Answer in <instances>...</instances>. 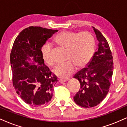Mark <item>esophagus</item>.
<instances>
[{
  "instance_id": "esophagus-1",
  "label": "esophagus",
  "mask_w": 127,
  "mask_h": 127,
  "mask_svg": "<svg viewBox=\"0 0 127 127\" xmlns=\"http://www.w3.org/2000/svg\"><path fill=\"white\" fill-rule=\"evenodd\" d=\"M67 80L66 79H59V82L61 83V84H63V83L66 82Z\"/></svg>"
}]
</instances>
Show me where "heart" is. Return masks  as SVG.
<instances>
[{
  "label": "heart",
  "instance_id": "obj_1",
  "mask_svg": "<svg viewBox=\"0 0 127 127\" xmlns=\"http://www.w3.org/2000/svg\"><path fill=\"white\" fill-rule=\"evenodd\" d=\"M54 42L58 45L66 48V60L65 63L59 64L54 69L56 76L67 79L73 73L75 66L82 68L90 62L95 51L94 36L88 31L76 32L62 31L55 37ZM51 46L45 45L42 48V56L44 62L49 66L54 65L51 56Z\"/></svg>",
  "mask_w": 127,
  "mask_h": 127
}]
</instances>
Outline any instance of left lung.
I'll list each match as a JSON object with an SVG mask.
<instances>
[{
  "label": "left lung",
  "mask_w": 127,
  "mask_h": 127,
  "mask_svg": "<svg viewBox=\"0 0 127 127\" xmlns=\"http://www.w3.org/2000/svg\"><path fill=\"white\" fill-rule=\"evenodd\" d=\"M92 28L99 42L98 50L87 67L73 76L81 85L73 99L76 104L84 108L95 107L105 98L111 84L113 73V58L108 43L100 31Z\"/></svg>",
  "instance_id": "obj_1"
}]
</instances>
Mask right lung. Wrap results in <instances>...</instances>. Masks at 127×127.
<instances>
[{
    "label": "right lung",
    "mask_w": 127,
    "mask_h": 127,
    "mask_svg": "<svg viewBox=\"0 0 127 127\" xmlns=\"http://www.w3.org/2000/svg\"><path fill=\"white\" fill-rule=\"evenodd\" d=\"M58 30L40 26L23 29L14 42L10 55L12 82L16 93L26 104L40 107L48 104L53 96V87L58 82L44 64L42 47ZM33 57V63L27 60Z\"/></svg>",
    "instance_id": "1"
}]
</instances>
